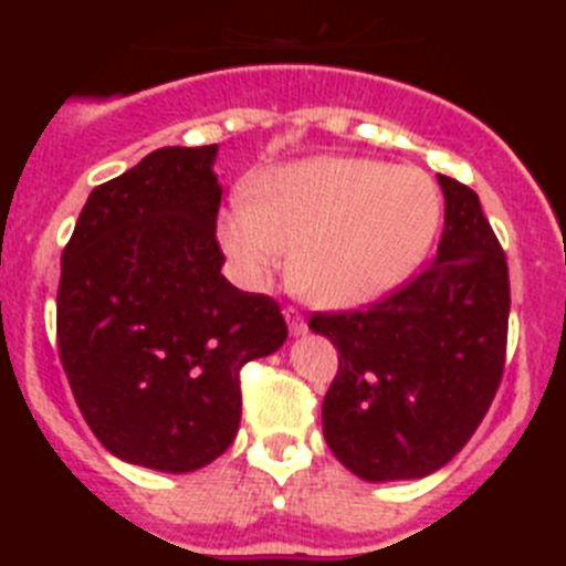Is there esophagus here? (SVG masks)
I'll use <instances>...</instances> for the list:
<instances>
[{"mask_svg":"<svg viewBox=\"0 0 566 566\" xmlns=\"http://www.w3.org/2000/svg\"><path fill=\"white\" fill-rule=\"evenodd\" d=\"M286 323H289V332H292L294 337L306 334V319H303V314H300L297 308H286Z\"/></svg>","mask_w":566,"mask_h":566,"instance_id":"obj_1","label":"esophagus"}]
</instances>
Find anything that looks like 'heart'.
<instances>
[{"instance_id":"b5f03b06","label":"heart","mask_w":566,"mask_h":566,"mask_svg":"<svg viewBox=\"0 0 566 566\" xmlns=\"http://www.w3.org/2000/svg\"><path fill=\"white\" fill-rule=\"evenodd\" d=\"M442 223L428 172L371 158L317 155L260 175L218 218V243L240 286L258 289L292 258L308 300L357 308L397 289Z\"/></svg>"}]
</instances>
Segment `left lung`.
Segmentation results:
<instances>
[{
	"instance_id": "obj_1",
	"label": "left lung",
	"mask_w": 566,
	"mask_h": 566,
	"mask_svg": "<svg viewBox=\"0 0 566 566\" xmlns=\"http://www.w3.org/2000/svg\"><path fill=\"white\" fill-rule=\"evenodd\" d=\"M444 232L417 277L365 312L314 314L339 371L323 399L334 457L365 482L444 468L496 397L507 348V258L479 195L439 175Z\"/></svg>"
}]
</instances>
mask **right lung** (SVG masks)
I'll use <instances>...</instances> for the list:
<instances>
[{
  "mask_svg": "<svg viewBox=\"0 0 566 566\" xmlns=\"http://www.w3.org/2000/svg\"><path fill=\"white\" fill-rule=\"evenodd\" d=\"M218 144L164 147L90 192L62 252L59 357L90 431L161 473L214 462L240 368L286 343L280 306L221 274Z\"/></svg>",
  "mask_w": 566,
  "mask_h": 566,
  "instance_id": "1",
  "label": "right lung"
}]
</instances>
